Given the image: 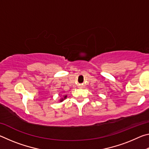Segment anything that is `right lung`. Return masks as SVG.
Listing matches in <instances>:
<instances>
[{"label": "right lung", "instance_id": "obj_1", "mask_svg": "<svg viewBox=\"0 0 149 149\" xmlns=\"http://www.w3.org/2000/svg\"><path fill=\"white\" fill-rule=\"evenodd\" d=\"M66 97H67V95H64V97H63L62 98H61V99H60V102H61L63 101V100H65V99H66Z\"/></svg>", "mask_w": 149, "mask_h": 149}]
</instances>
